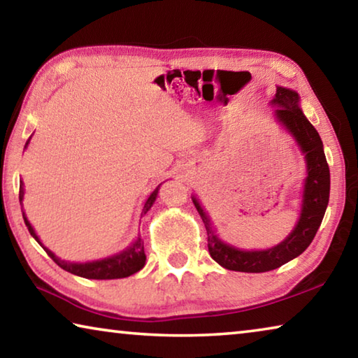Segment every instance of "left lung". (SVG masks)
Listing matches in <instances>:
<instances>
[{
    "label": "left lung",
    "instance_id": "left-lung-1",
    "mask_svg": "<svg viewBox=\"0 0 358 358\" xmlns=\"http://www.w3.org/2000/svg\"><path fill=\"white\" fill-rule=\"evenodd\" d=\"M275 107L276 120L286 128L299 143L301 153L306 161V180L303 187V201L300 220L295 229L289 234L286 240L280 245L262 251H243L232 245L224 243L217 237L215 229L196 197L192 202L201 215L207 229L208 252L217 264L227 270L245 271V273H264L281 265L306 250L316 235L320 222L324 220L327 205L330 196V169L327 164L324 145L320 141L319 132L308 121L305 113L300 108V98L294 90L276 87L275 98L271 99Z\"/></svg>",
    "mask_w": 358,
    "mask_h": 358
}]
</instances>
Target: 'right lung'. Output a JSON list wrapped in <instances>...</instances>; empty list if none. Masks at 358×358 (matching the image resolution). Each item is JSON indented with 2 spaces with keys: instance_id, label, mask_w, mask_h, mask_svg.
Returning <instances> with one entry per match:
<instances>
[{
  "instance_id": "right-lung-1",
  "label": "right lung",
  "mask_w": 358,
  "mask_h": 358,
  "mask_svg": "<svg viewBox=\"0 0 358 358\" xmlns=\"http://www.w3.org/2000/svg\"><path fill=\"white\" fill-rule=\"evenodd\" d=\"M28 142H29V138H28ZM28 142H27V145H28ZM157 189H159V186H157L156 189L150 194V197L147 199V202H145V205H143L142 215L147 213V211L151 208V205L155 203L156 197H157ZM23 194H25L23 192V185H20V192H19L20 202L23 199ZM23 220H25L29 234H31L34 240L38 241L42 248H44L48 256L53 259V262H55L58 266H62L63 270L69 271V273L87 278V280H118V278L131 276V275L137 273L138 270H142L145 265V260H147V256H145V251H143V241L141 237H137V240L129 248H126L124 251L115 254V256L101 259V260H94V262H87V264L66 262V260H62L59 257H57L55 254H53L50 250H47V248L41 243L39 237L36 235L34 229L31 227V224H29V221L27 220L25 213H23Z\"/></svg>"
}]
</instances>
